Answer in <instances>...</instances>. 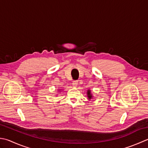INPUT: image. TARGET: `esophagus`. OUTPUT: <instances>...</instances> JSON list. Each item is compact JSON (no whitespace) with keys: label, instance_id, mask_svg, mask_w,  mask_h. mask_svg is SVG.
Listing matches in <instances>:
<instances>
[{"label":"esophagus","instance_id":"obj_1","mask_svg":"<svg viewBox=\"0 0 148 148\" xmlns=\"http://www.w3.org/2000/svg\"><path fill=\"white\" fill-rule=\"evenodd\" d=\"M77 83H78V81H77V80H74V81H73V82H72V86H76L77 85Z\"/></svg>","mask_w":148,"mask_h":148}]
</instances>
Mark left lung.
Instances as JSON below:
<instances>
[{"mask_svg":"<svg viewBox=\"0 0 148 148\" xmlns=\"http://www.w3.org/2000/svg\"><path fill=\"white\" fill-rule=\"evenodd\" d=\"M88 99H91V98H92V95L90 94V91L89 90H88Z\"/></svg>","mask_w":148,"mask_h":148,"instance_id":"left-lung-1","label":"left lung"}]
</instances>
